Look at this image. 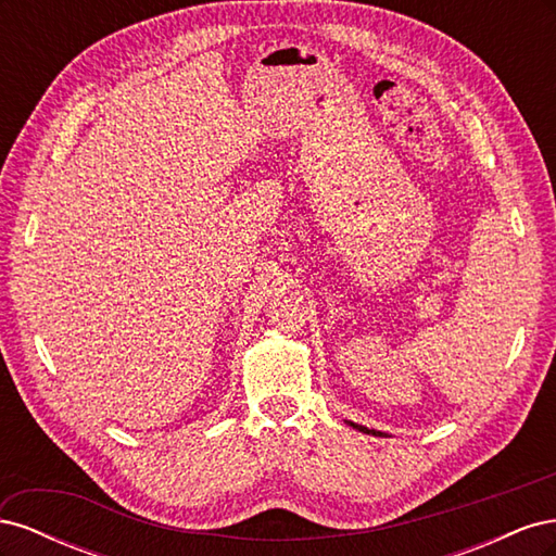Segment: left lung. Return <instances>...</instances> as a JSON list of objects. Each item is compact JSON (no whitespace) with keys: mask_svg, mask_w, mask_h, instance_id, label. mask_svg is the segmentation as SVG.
<instances>
[{"mask_svg":"<svg viewBox=\"0 0 556 556\" xmlns=\"http://www.w3.org/2000/svg\"><path fill=\"white\" fill-rule=\"evenodd\" d=\"M348 422V419H345ZM352 429H357V431H362V433H371V435H384L382 431H376V429H368V427H362V425H355V422H348Z\"/></svg>","mask_w":556,"mask_h":556,"instance_id":"8db88e82","label":"left lung"}]
</instances>
